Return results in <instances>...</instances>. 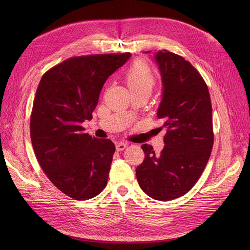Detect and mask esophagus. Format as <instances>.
<instances>
[{
  "label": "esophagus",
  "mask_w": 250,
  "mask_h": 250,
  "mask_svg": "<svg viewBox=\"0 0 250 250\" xmlns=\"http://www.w3.org/2000/svg\"><path fill=\"white\" fill-rule=\"evenodd\" d=\"M126 146H127V144L125 143V142H118V143L115 144V148H116L117 151L125 150L126 148Z\"/></svg>",
  "instance_id": "esophagus-1"
}]
</instances>
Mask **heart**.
I'll use <instances>...</instances> for the list:
<instances>
[{"instance_id":"obj_1","label":"heart","mask_w":250,"mask_h":250,"mask_svg":"<svg viewBox=\"0 0 250 250\" xmlns=\"http://www.w3.org/2000/svg\"><path fill=\"white\" fill-rule=\"evenodd\" d=\"M125 80L130 91L141 89L152 90L155 79L149 65L143 61H137L127 70Z\"/></svg>"}]
</instances>
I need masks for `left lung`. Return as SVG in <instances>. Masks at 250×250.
Returning <instances> with one entry per match:
<instances>
[{"label":"left lung","mask_w":250,"mask_h":250,"mask_svg":"<svg viewBox=\"0 0 250 250\" xmlns=\"http://www.w3.org/2000/svg\"><path fill=\"white\" fill-rule=\"evenodd\" d=\"M150 52V51H149ZM162 82L157 116L166 129L159 155L142 145L145 159L136 168L140 188L150 198L170 201L199 180L214 144L212 104L204 79L189 62L168 50L154 55Z\"/></svg>","instance_id":"obj_1"}]
</instances>
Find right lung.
<instances>
[{"label":"right lung","instance_id":"1","mask_svg":"<svg viewBox=\"0 0 250 250\" xmlns=\"http://www.w3.org/2000/svg\"><path fill=\"white\" fill-rule=\"evenodd\" d=\"M93 55L65 60L47 71L36 90L30 137L37 161L61 191L78 201L99 194L107 185L114 144L84 132L101 89L130 58Z\"/></svg>","mask_w":250,"mask_h":250}]
</instances>
